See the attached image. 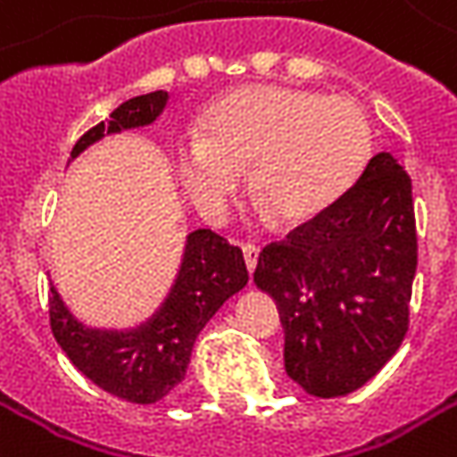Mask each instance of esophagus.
<instances>
[{"instance_id": "34e87169", "label": "esophagus", "mask_w": 457, "mask_h": 457, "mask_svg": "<svg viewBox=\"0 0 457 457\" xmlns=\"http://www.w3.org/2000/svg\"><path fill=\"white\" fill-rule=\"evenodd\" d=\"M243 255H245V265H247V270L253 273V270H255V265H258L260 247L255 243L243 245Z\"/></svg>"}]
</instances>
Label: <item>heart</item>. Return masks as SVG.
<instances>
[{
  "instance_id": "b5f03b06",
  "label": "heart",
  "mask_w": 457,
  "mask_h": 457,
  "mask_svg": "<svg viewBox=\"0 0 457 457\" xmlns=\"http://www.w3.org/2000/svg\"><path fill=\"white\" fill-rule=\"evenodd\" d=\"M370 123L352 98L258 86L232 93L179 141L174 166L187 195L210 217L250 184L286 225L326 212L370 159Z\"/></svg>"
}]
</instances>
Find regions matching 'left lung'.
<instances>
[{
    "label": "left lung",
    "mask_w": 457,
    "mask_h": 457,
    "mask_svg": "<svg viewBox=\"0 0 457 457\" xmlns=\"http://www.w3.org/2000/svg\"><path fill=\"white\" fill-rule=\"evenodd\" d=\"M415 270L412 179L377 154L326 212L260 253L253 278L276 298L293 382L313 397L367 385L407 334Z\"/></svg>",
    "instance_id": "8db88e82"
}]
</instances>
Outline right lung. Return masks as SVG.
Returning <instances> with one entry per match:
<instances>
[{"label":"right lung","mask_w":457,"mask_h":457,"mask_svg":"<svg viewBox=\"0 0 457 457\" xmlns=\"http://www.w3.org/2000/svg\"><path fill=\"white\" fill-rule=\"evenodd\" d=\"M166 98L164 90H154L120 103L108 123L101 120L78 138L71 156L75 159L103 134L151 123L164 111ZM247 278L237 245L212 229H195L187 240L179 278L149 323L123 334L86 328L50 288V328L75 370L93 385L119 400L154 404L187 377L199 331L229 295L243 291Z\"/></svg>","instance_id":"add662e5"}]
</instances>
